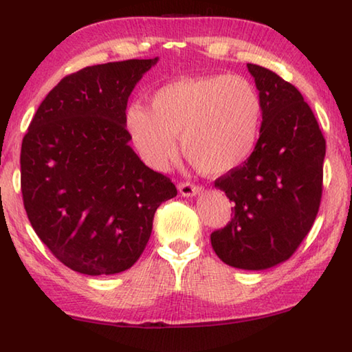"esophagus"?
Wrapping results in <instances>:
<instances>
[{
	"instance_id": "esophagus-1",
	"label": "esophagus",
	"mask_w": 352,
	"mask_h": 352,
	"mask_svg": "<svg viewBox=\"0 0 352 352\" xmlns=\"http://www.w3.org/2000/svg\"><path fill=\"white\" fill-rule=\"evenodd\" d=\"M200 189L201 188L199 186V184H192L189 182H184V183L178 184V190H180V194L183 195V197H192V195L200 192Z\"/></svg>"
}]
</instances>
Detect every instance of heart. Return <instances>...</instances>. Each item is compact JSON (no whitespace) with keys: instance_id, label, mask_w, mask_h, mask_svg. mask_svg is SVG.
Wrapping results in <instances>:
<instances>
[{"instance_id":"1","label":"heart","mask_w":352,"mask_h":352,"mask_svg":"<svg viewBox=\"0 0 352 352\" xmlns=\"http://www.w3.org/2000/svg\"><path fill=\"white\" fill-rule=\"evenodd\" d=\"M127 129L142 160L164 169L177 153L206 175H223L252 157L259 140L262 100L239 76L184 77L155 91L151 110L133 104Z\"/></svg>"}]
</instances>
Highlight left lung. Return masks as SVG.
I'll list each match as a JSON object with an SVG mask.
<instances>
[{
  "instance_id": "8db88e82",
  "label": "left lung",
  "mask_w": 352,
  "mask_h": 352,
  "mask_svg": "<svg viewBox=\"0 0 352 352\" xmlns=\"http://www.w3.org/2000/svg\"><path fill=\"white\" fill-rule=\"evenodd\" d=\"M262 100L254 151L214 186L233 201V219L211 233L225 264L264 270L287 261L311 231L323 194L326 140L301 93L276 73L248 63Z\"/></svg>"
}]
</instances>
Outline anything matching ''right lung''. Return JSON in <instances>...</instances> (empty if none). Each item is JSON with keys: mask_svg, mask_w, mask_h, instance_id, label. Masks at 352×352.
Masks as SVG:
<instances>
[{"mask_svg": "<svg viewBox=\"0 0 352 352\" xmlns=\"http://www.w3.org/2000/svg\"><path fill=\"white\" fill-rule=\"evenodd\" d=\"M158 58L68 74L35 111L21 144V194L40 241L71 270L115 275L148 242L175 184L141 162L126 127L130 93Z\"/></svg>", "mask_w": 352, "mask_h": 352, "instance_id": "right-lung-1", "label": "right lung"}]
</instances>
